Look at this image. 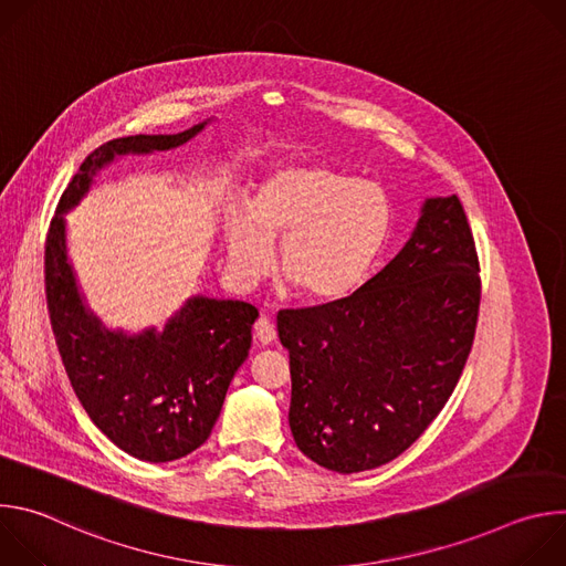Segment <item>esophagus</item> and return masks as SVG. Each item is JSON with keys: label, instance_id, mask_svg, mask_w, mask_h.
Returning a JSON list of instances; mask_svg holds the SVG:
<instances>
[{"label": "esophagus", "instance_id": "34e87169", "mask_svg": "<svg viewBox=\"0 0 566 566\" xmlns=\"http://www.w3.org/2000/svg\"><path fill=\"white\" fill-rule=\"evenodd\" d=\"M275 336H277L275 325H273V322H271L266 315H262V317L255 322V338H258V343H260V345H271V343L275 340Z\"/></svg>", "mask_w": 566, "mask_h": 566}]
</instances>
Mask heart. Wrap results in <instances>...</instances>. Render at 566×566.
I'll use <instances>...</instances> for the list:
<instances>
[{"label": "heart", "mask_w": 566, "mask_h": 566, "mask_svg": "<svg viewBox=\"0 0 566 566\" xmlns=\"http://www.w3.org/2000/svg\"><path fill=\"white\" fill-rule=\"evenodd\" d=\"M389 230L391 206L376 184L325 164H291L258 184L251 208H230L226 258L234 277L255 282L282 244L284 277L306 300L334 302L369 277Z\"/></svg>", "instance_id": "obj_1"}]
</instances>
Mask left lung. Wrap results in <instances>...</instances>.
Returning <instances> with one entry per match:
<instances>
[{"mask_svg": "<svg viewBox=\"0 0 566 566\" xmlns=\"http://www.w3.org/2000/svg\"><path fill=\"white\" fill-rule=\"evenodd\" d=\"M479 300L472 230L452 195L426 199L406 247L358 291L280 311L297 448L340 474L406 452L459 382Z\"/></svg>", "mask_w": 566, "mask_h": 566, "instance_id": "left-lung-1", "label": "left lung"}]
</instances>
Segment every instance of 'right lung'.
<instances>
[{"mask_svg": "<svg viewBox=\"0 0 566 566\" xmlns=\"http://www.w3.org/2000/svg\"><path fill=\"white\" fill-rule=\"evenodd\" d=\"M208 123L179 134L114 138L94 149L62 192L46 237V304L71 387L112 443L149 463L181 459L206 443L234 371L249 358L260 313L249 302L192 295L164 332L107 329L80 293L66 253L64 214L83 201L94 177L116 156L175 149Z\"/></svg>", "mask_w": 566, "mask_h": 566, "instance_id": "right-lung-1", "label": "right lung"}]
</instances>
